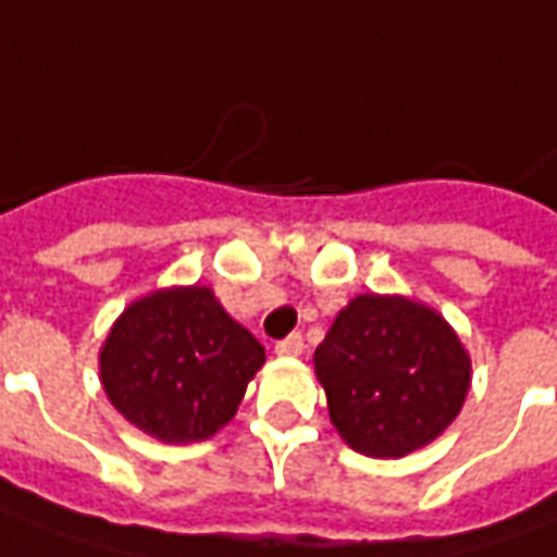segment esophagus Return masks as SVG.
I'll return each mask as SVG.
<instances>
[{"label": "esophagus", "instance_id": "obj_1", "mask_svg": "<svg viewBox=\"0 0 557 557\" xmlns=\"http://www.w3.org/2000/svg\"><path fill=\"white\" fill-rule=\"evenodd\" d=\"M277 356H301L305 352V337L301 334L295 332L289 334V337H283V341H277Z\"/></svg>", "mask_w": 557, "mask_h": 557}]
</instances>
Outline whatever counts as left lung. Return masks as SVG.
I'll use <instances>...</instances> for the list:
<instances>
[{
  "instance_id": "left-lung-1",
  "label": "left lung",
  "mask_w": 557,
  "mask_h": 557,
  "mask_svg": "<svg viewBox=\"0 0 557 557\" xmlns=\"http://www.w3.org/2000/svg\"><path fill=\"white\" fill-rule=\"evenodd\" d=\"M313 364L332 425L371 458H400L437 441L470 388V356L453 325L404 295L352 298Z\"/></svg>"
}]
</instances>
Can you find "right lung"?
<instances>
[{
  "label": "right lung",
  "mask_w": 557,
  "mask_h": 557,
  "mask_svg": "<svg viewBox=\"0 0 557 557\" xmlns=\"http://www.w3.org/2000/svg\"><path fill=\"white\" fill-rule=\"evenodd\" d=\"M262 364L265 346L225 313L211 286H171L132 301L99 352L116 413L162 443L213 437Z\"/></svg>",
  "instance_id": "obj_1"
}]
</instances>
